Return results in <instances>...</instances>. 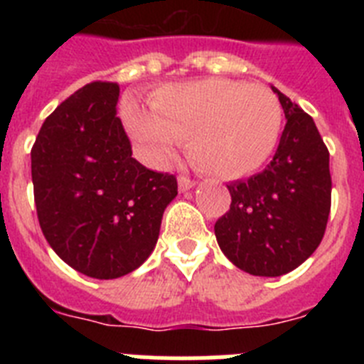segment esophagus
Returning a JSON list of instances; mask_svg holds the SVG:
<instances>
[{
	"label": "esophagus",
	"mask_w": 364,
	"mask_h": 364,
	"mask_svg": "<svg viewBox=\"0 0 364 364\" xmlns=\"http://www.w3.org/2000/svg\"><path fill=\"white\" fill-rule=\"evenodd\" d=\"M195 184H197V182L189 178V176H178V189L182 193H186V191H189L191 188H195Z\"/></svg>",
	"instance_id": "esophagus-1"
}]
</instances>
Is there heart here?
<instances>
[{
  "instance_id": "1",
  "label": "heart",
  "mask_w": 364,
  "mask_h": 364,
  "mask_svg": "<svg viewBox=\"0 0 364 364\" xmlns=\"http://www.w3.org/2000/svg\"><path fill=\"white\" fill-rule=\"evenodd\" d=\"M151 111L125 100L124 120L134 142L154 164L173 159L188 142L198 171L218 178H242L259 171L273 154L282 131V107L268 87L224 78L160 87Z\"/></svg>"
}]
</instances>
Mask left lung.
<instances>
[{"label": "left lung", "instance_id": "1", "mask_svg": "<svg viewBox=\"0 0 364 364\" xmlns=\"http://www.w3.org/2000/svg\"><path fill=\"white\" fill-rule=\"evenodd\" d=\"M286 125L259 175L228 186L231 205L215 224L222 253L242 272L279 277L301 266L323 240L330 204V153L310 114L272 87Z\"/></svg>", "mask_w": 364, "mask_h": 364}]
</instances>
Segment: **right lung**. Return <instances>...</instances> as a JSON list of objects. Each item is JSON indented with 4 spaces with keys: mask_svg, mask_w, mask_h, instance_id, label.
<instances>
[{
    "mask_svg": "<svg viewBox=\"0 0 364 364\" xmlns=\"http://www.w3.org/2000/svg\"><path fill=\"white\" fill-rule=\"evenodd\" d=\"M118 96V83H87L47 117L31 151L45 239L92 279H118L142 266L178 193L175 176L133 159Z\"/></svg>",
    "mask_w": 364,
    "mask_h": 364,
    "instance_id": "add662e5",
    "label": "right lung"
}]
</instances>
